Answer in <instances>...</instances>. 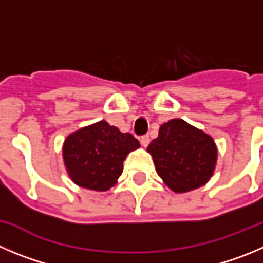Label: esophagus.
Segmentation results:
<instances>
[{"instance_id": "esophagus-1", "label": "esophagus", "mask_w": 263, "mask_h": 263, "mask_svg": "<svg viewBox=\"0 0 263 263\" xmlns=\"http://www.w3.org/2000/svg\"><path fill=\"white\" fill-rule=\"evenodd\" d=\"M140 143H141V145L144 146V148H145V146H148L149 145V143H151V139H149V136H141L140 137Z\"/></svg>"}]
</instances>
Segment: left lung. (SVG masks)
Returning <instances> with one entry per match:
<instances>
[{"mask_svg": "<svg viewBox=\"0 0 263 263\" xmlns=\"http://www.w3.org/2000/svg\"><path fill=\"white\" fill-rule=\"evenodd\" d=\"M146 152L153 157L156 171L175 193L205 185L217 166L218 148L210 135L183 119H171L159 127Z\"/></svg>", "mask_w": 263, "mask_h": 263, "instance_id": "1", "label": "left lung"}]
</instances>
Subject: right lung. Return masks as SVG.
Wrapping results in <instances>:
<instances>
[{
  "instance_id": "add662e5",
  "label": "right lung",
  "mask_w": 263,
  "mask_h": 263,
  "mask_svg": "<svg viewBox=\"0 0 263 263\" xmlns=\"http://www.w3.org/2000/svg\"><path fill=\"white\" fill-rule=\"evenodd\" d=\"M140 143L106 120L83 127L65 139L63 163L71 180L84 190L105 192L117 184L123 161Z\"/></svg>"
}]
</instances>
